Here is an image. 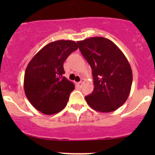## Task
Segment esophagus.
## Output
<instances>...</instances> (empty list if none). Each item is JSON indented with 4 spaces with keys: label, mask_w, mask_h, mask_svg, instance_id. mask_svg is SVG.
Returning a JSON list of instances; mask_svg holds the SVG:
<instances>
[{
    "label": "esophagus",
    "mask_w": 155,
    "mask_h": 155,
    "mask_svg": "<svg viewBox=\"0 0 155 155\" xmlns=\"http://www.w3.org/2000/svg\"><path fill=\"white\" fill-rule=\"evenodd\" d=\"M84 79H83L82 78L81 80V81H79V82H77L76 83V84L78 86V87H81V85H82V83H83V82H84Z\"/></svg>",
    "instance_id": "esophagus-1"
}]
</instances>
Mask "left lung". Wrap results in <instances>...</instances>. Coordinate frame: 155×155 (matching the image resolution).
Segmentation results:
<instances>
[{
    "label": "left lung",
    "mask_w": 155,
    "mask_h": 155,
    "mask_svg": "<svg viewBox=\"0 0 155 155\" xmlns=\"http://www.w3.org/2000/svg\"><path fill=\"white\" fill-rule=\"evenodd\" d=\"M78 44L92 70L94 90L85 96L86 102L101 113L116 110L125 103L132 85V70L125 55L103 37H91Z\"/></svg>",
    "instance_id": "1"
}]
</instances>
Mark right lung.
Here are the masks:
<instances>
[{
  "label": "right lung",
  "instance_id": "1",
  "mask_svg": "<svg viewBox=\"0 0 155 155\" xmlns=\"http://www.w3.org/2000/svg\"><path fill=\"white\" fill-rule=\"evenodd\" d=\"M78 48L74 41L52 42L28 63L24 77L25 93L32 106L43 114L59 113L68 104L74 84L64 77V63Z\"/></svg>",
  "mask_w": 155,
  "mask_h": 155
}]
</instances>
